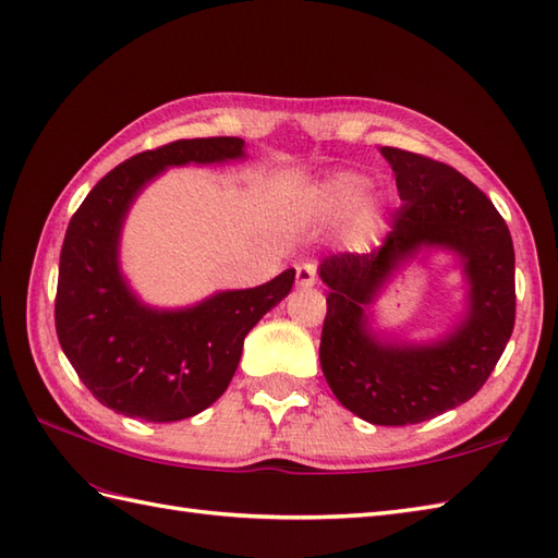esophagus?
Here are the masks:
<instances>
[{
    "label": "esophagus",
    "instance_id": "esophagus-1",
    "mask_svg": "<svg viewBox=\"0 0 558 558\" xmlns=\"http://www.w3.org/2000/svg\"><path fill=\"white\" fill-rule=\"evenodd\" d=\"M314 282H316V266L314 264L296 266V284H300V288H311Z\"/></svg>",
    "mask_w": 558,
    "mask_h": 558
}]
</instances>
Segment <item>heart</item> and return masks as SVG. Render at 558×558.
I'll return each mask as SVG.
<instances>
[{"label":"heart","instance_id":"heart-1","mask_svg":"<svg viewBox=\"0 0 558 558\" xmlns=\"http://www.w3.org/2000/svg\"><path fill=\"white\" fill-rule=\"evenodd\" d=\"M368 178L354 171H340L323 180L320 202L332 216L349 214V235L354 242H366L383 223V202L364 194Z\"/></svg>","mask_w":558,"mask_h":558}]
</instances>
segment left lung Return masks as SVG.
I'll list each match as a JSON object with an SVG mask.
<instances>
[{"label":"left lung","mask_w":558,"mask_h":558,"mask_svg":"<svg viewBox=\"0 0 558 558\" xmlns=\"http://www.w3.org/2000/svg\"><path fill=\"white\" fill-rule=\"evenodd\" d=\"M392 166L401 209L383 247L330 254L320 368L340 404L373 425H411L469 401L495 371L515 320L513 242L485 192L457 168L397 147ZM423 248L451 251L466 278L464 314L430 343L387 341L369 328V304L384 282Z\"/></svg>","instance_id":"1"}]
</instances>
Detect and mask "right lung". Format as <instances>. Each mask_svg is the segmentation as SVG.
I'll use <instances>...</instances> for the list:
<instances>
[{
	"label": "right lung",
	"instance_id": "obj_1",
	"mask_svg": "<svg viewBox=\"0 0 558 558\" xmlns=\"http://www.w3.org/2000/svg\"><path fill=\"white\" fill-rule=\"evenodd\" d=\"M240 137L178 140L135 154L89 190L63 238L57 335L77 378L123 416L171 423L211 407L238 371L247 332L290 294L294 268L185 308L140 300L121 270V232L137 194L171 166L244 159Z\"/></svg>",
	"mask_w": 558,
	"mask_h": 558
}]
</instances>
